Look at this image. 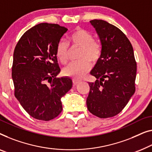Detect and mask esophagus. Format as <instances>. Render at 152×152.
I'll list each match as a JSON object with an SVG mask.
<instances>
[{"instance_id":"obj_1","label":"esophagus","mask_w":152,"mask_h":152,"mask_svg":"<svg viewBox=\"0 0 152 152\" xmlns=\"http://www.w3.org/2000/svg\"><path fill=\"white\" fill-rule=\"evenodd\" d=\"M80 81H81L77 80H75V79H73V80H72V83H73V85L74 86L77 85L79 83H80Z\"/></svg>"}]
</instances>
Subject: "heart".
<instances>
[{
	"instance_id": "1",
	"label": "heart",
	"mask_w": 152,
	"mask_h": 152,
	"mask_svg": "<svg viewBox=\"0 0 152 152\" xmlns=\"http://www.w3.org/2000/svg\"><path fill=\"white\" fill-rule=\"evenodd\" d=\"M69 43L72 46L81 48L80 58L81 60L70 63L64 69L63 73L66 76L80 80L86 75L91 69L89 60L94 62L99 58L101 46L97 42L94 40L91 33L81 28L76 30L69 36ZM69 51V47L67 42L60 41L58 44L57 57L62 64L67 61Z\"/></svg>"
}]
</instances>
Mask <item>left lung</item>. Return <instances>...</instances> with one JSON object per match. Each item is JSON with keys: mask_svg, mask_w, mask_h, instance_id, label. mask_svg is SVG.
Here are the masks:
<instances>
[{"mask_svg": "<svg viewBox=\"0 0 152 152\" xmlns=\"http://www.w3.org/2000/svg\"><path fill=\"white\" fill-rule=\"evenodd\" d=\"M90 23L99 38L102 50L91 71L96 80L88 83L87 108L99 118L112 117L122 111L135 92L136 62L133 47L115 26L102 20Z\"/></svg>", "mask_w": 152, "mask_h": 152, "instance_id": "left-lung-1", "label": "left lung"}]
</instances>
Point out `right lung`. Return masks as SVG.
Here are the masks:
<instances>
[{"label": "right lung", "instance_id": "add662e5", "mask_svg": "<svg viewBox=\"0 0 152 152\" xmlns=\"http://www.w3.org/2000/svg\"><path fill=\"white\" fill-rule=\"evenodd\" d=\"M67 31L56 24H38L27 30L15 47L12 73L15 96L36 119L58 116L62 110L61 98L72 88L69 77H56L60 72L57 46Z\"/></svg>", "mask_w": 152, "mask_h": 152}]
</instances>
